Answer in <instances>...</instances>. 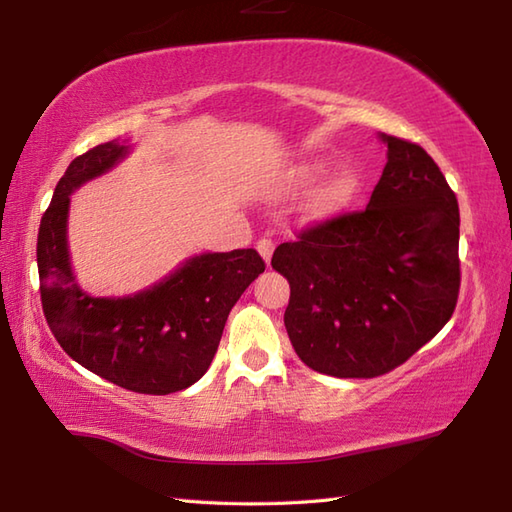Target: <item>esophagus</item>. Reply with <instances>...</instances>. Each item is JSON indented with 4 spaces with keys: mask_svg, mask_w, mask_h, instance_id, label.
<instances>
[{
    "mask_svg": "<svg viewBox=\"0 0 512 512\" xmlns=\"http://www.w3.org/2000/svg\"><path fill=\"white\" fill-rule=\"evenodd\" d=\"M257 250H259V255L264 257V262L270 264V257H273V250H275L273 239H268V237L259 239V242H257Z\"/></svg>",
    "mask_w": 512,
    "mask_h": 512,
    "instance_id": "1",
    "label": "esophagus"
}]
</instances>
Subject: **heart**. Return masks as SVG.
Instances as JSON below:
<instances>
[{
  "instance_id": "obj_1",
  "label": "heart",
  "mask_w": 512,
  "mask_h": 512,
  "mask_svg": "<svg viewBox=\"0 0 512 512\" xmlns=\"http://www.w3.org/2000/svg\"><path fill=\"white\" fill-rule=\"evenodd\" d=\"M325 171V160H306L301 165L292 167L288 173V180L292 184H310L317 180ZM363 189V176L354 165H345L336 169L332 176L323 182V187L314 193L310 202V213L314 217H330L347 209Z\"/></svg>"
}]
</instances>
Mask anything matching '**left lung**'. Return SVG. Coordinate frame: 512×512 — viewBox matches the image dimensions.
I'll return each instance as SVG.
<instances>
[{
  "instance_id": "obj_1",
  "label": "left lung",
  "mask_w": 512,
  "mask_h": 512,
  "mask_svg": "<svg viewBox=\"0 0 512 512\" xmlns=\"http://www.w3.org/2000/svg\"><path fill=\"white\" fill-rule=\"evenodd\" d=\"M387 165L363 211L303 228L275 248L290 284L284 323L314 372L376 378L436 336L460 295V209L420 145L380 136Z\"/></svg>"
}]
</instances>
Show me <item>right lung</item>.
<instances>
[{"mask_svg":"<svg viewBox=\"0 0 512 512\" xmlns=\"http://www.w3.org/2000/svg\"><path fill=\"white\" fill-rule=\"evenodd\" d=\"M103 143L76 156L54 189L37 237L39 292L54 339L76 363L136 394L167 396L204 376L228 312L264 273L255 248L204 253L132 297H90L74 281L68 253L70 193L127 156Z\"/></svg>","mask_w":512,"mask_h":512,"instance_id":"add662e5","label":"right lung"}]
</instances>
